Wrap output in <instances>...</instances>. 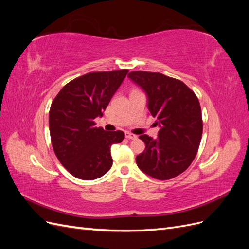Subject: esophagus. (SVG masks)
Returning <instances> with one entry per match:
<instances>
[{
  "label": "esophagus",
  "instance_id": "34e87169",
  "mask_svg": "<svg viewBox=\"0 0 249 249\" xmlns=\"http://www.w3.org/2000/svg\"><path fill=\"white\" fill-rule=\"evenodd\" d=\"M125 137L127 138V139H137V136L136 135H134V134H132V133H129V132H126L125 133Z\"/></svg>",
  "mask_w": 249,
  "mask_h": 249
}]
</instances>
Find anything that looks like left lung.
<instances>
[{"mask_svg":"<svg viewBox=\"0 0 249 249\" xmlns=\"http://www.w3.org/2000/svg\"><path fill=\"white\" fill-rule=\"evenodd\" d=\"M147 95V108L158 137L141 135L145 149L136 157L137 166L157 179H170L184 172L194 160L202 134L197 96L182 81L160 72L132 71L127 74Z\"/></svg>","mask_w":249,"mask_h":249,"instance_id":"1","label":"left lung"}]
</instances>
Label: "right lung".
<instances>
[{"mask_svg":"<svg viewBox=\"0 0 249 249\" xmlns=\"http://www.w3.org/2000/svg\"><path fill=\"white\" fill-rule=\"evenodd\" d=\"M127 70L89 72L71 81L51 105L49 125L52 145L71 175L91 180L112 166L110 148L124 138L123 131L96 127L112 96L122 85Z\"/></svg>","mask_w":249,"mask_h":249,"instance_id":"1","label":"right lung"}]
</instances>
